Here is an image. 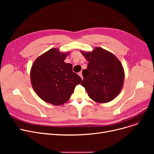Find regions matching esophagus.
I'll return each mask as SVG.
<instances>
[{"label": "esophagus", "instance_id": "esophagus-1", "mask_svg": "<svg viewBox=\"0 0 154 154\" xmlns=\"http://www.w3.org/2000/svg\"><path fill=\"white\" fill-rule=\"evenodd\" d=\"M79 75H80V77L82 78V79H83V76H82V72H80L79 73Z\"/></svg>", "mask_w": 154, "mask_h": 154}]
</instances>
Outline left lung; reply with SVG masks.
Returning <instances> with one entry per match:
<instances>
[{"label":"left lung","instance_id":"8db88e82","mask_svg":"<svg viewBox=\"0 0 154 154\" xmlns=\"http://www.w3.org/2000/svg\"><path fill=\"white\" fill-rule=\"evenodd\" d=\"M88 62L84 70V87L89 97L95 102L103 103L114 100L123 87L125 72L122 63L110 52L101 47L91 51H80Z\"/></svg>","mask_w":154,"mask_h":154}]
</instances>
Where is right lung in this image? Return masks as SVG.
<instances>
[{
    "mask_svg": "<svg viewBox=\"0 0 154 154\" xmlns=\"http://www.w3.org/2000/svg\"><path fill=\"white\" fill-rule=\"evenodd\" d=\"M69 52L52 48L35 59L31 67L30 82L35 92L44 102L54 106L66 103L82 79L64 62Z\"/></svg>",
    "mask_w": 154,
    "mask_h": 154,
    "instance_id": "1",
    "label": "right lung"
}]
</instances>
